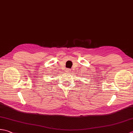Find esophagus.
Here are the masks:
<instances>
[{
	"label": "esophagus",
	"instance_id": "obj_1",
	"mask_svg": "<svg viewBox=\"0 0 133 133\" xmlns=\"http://www.w3.org/2000/svg\"><path fill=\"white\" fill-rule=\"evenodd\" d=\"M66 72H67V73H69V72L71 71V70H70V69H66Z\"/></svg>",
	"mask_w": 133,
	"mask_h": 133
}]
</instances>
